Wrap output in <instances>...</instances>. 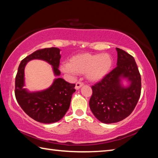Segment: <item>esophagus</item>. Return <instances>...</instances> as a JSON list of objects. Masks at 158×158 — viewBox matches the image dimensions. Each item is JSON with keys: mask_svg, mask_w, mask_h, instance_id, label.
<instances>
[{"mask_svg": "<svg viewBox=\"0 0 158 158\" xmlns=\"http://www.w3.org/2000/svg\"><path fill=\"white\" fill-rule=\"evenodd\" d=\"M83 85H84V84H83L82 82H81V81L77 82L76 85H75V89H76L77 90H79V89H80V88H81V86H83Z\"/></svg>", "mask_w": 158, "mask_h": 158, "instance_id": "34e87169", "label": "esophagus"}]
</instances>
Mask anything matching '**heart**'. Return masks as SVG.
Masks as SVG:
<instances>
[{
  "mask_svg": "<svg viewBox=\"0 0 158 158\" xmlns=\"http://www.w3.org/2000/svg\"><path fill=\"white\" fill-rule=\"evenodd\" d=\"M112 65L113 58L109 53H84L74 56L60 68L64 73H85L89 81L96 82L107 75Z\"/></svg>",
  "mask_w": 158,
  "mask_h": 158,
  "instance_id": "b5f03b06",
  "label": "heart"
}]
</instances>
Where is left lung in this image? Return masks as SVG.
<instances>
[{"instance_id": "8db88e82", "label": "left lung", "mask_w": 158, "mask_h": 158, "mask_svg": "<svg viewBox=\"0 0 158 158\" xmlns=\"http://www.w3.org/2000/svg\"><path fill=\"white\" fill-rule=\"evenodd\" d=\"M117 67L92 86L90 109L96 118L104 123H114L125 119L133 111L140 98L141 75L135 58L116 48ZM129 82L126 87L121 82Z\"/></svg>"}]
</instances>
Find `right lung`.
<instances>
[{
	"instance_id": "right-lung-1",
	"label": "right lung",
	"mask_w": 158,
	"mask_h": 158,
	"mask_svg": "<svg viewBox=\"0 0 158 158\" xmlns=\"http://www.w3.org/2000/svg\"><path fill=\"white\" fill-rule=\"evenodd\" d=\"M60 51L56 47L35 51L21 60L16 76L15 93L17 102L28 116L42 123L57 122L65 116L70 105L72 96L76 91L75 84H69L62 78H57L46 90L29 92L23 89L24 68L31 60H42L52 66L55 76H59Z\"/></svg>"
}]
</instances>
